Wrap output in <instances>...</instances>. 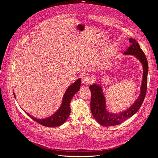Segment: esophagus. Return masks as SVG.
I'll return each instance as SVG.
<instances>
[{
	"label": "esophagus",
	"instance_id": "obj_1",
	"mask_svg": "<svg viewBox=\"0 0 158 158\" xmlns=\"http://www.w3.org/2000/svg\"><path fill=\"white\" fill-rule=\"evenodd\" d=\"M82 84L86 85V84H88L91 82V79L89 77H84L82 79Z\"/></svg>",
	"mask_w": 158,
	"mask_h": 158
}]
</instances>
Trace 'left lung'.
Instances as JSON below:
<instances>
[{"mask_svg":"<svg viewBox=\"0 0 158 158\" xmlns=\"http://www.w3.org/2000/svg\"><path fill=\"white\" fill-rule=\"evenodd\" d=\"M129 41L131 43L130 46L123 52V54L125 55L135 56L141 62L143 69L140 94L132 106L122 112L118 114L110 113L107 110L106 100L100 84L98 85L93 84L89 86V89L91 92L90 109L92 114L95 120L100 125L104 127L119 125L132 117L141 107L146 95L148 73V61L144 52L136 40L129 38Z\"/></svg>","mask_w":158,"mask_h":158,"instance_id":"8db88e82","label":"left lung"}]
</instances>
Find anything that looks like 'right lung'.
<instances>
[{
  "label": "right lung",
  "instance_id": "1",
  "mask_svg": "<svg viewBox=\"0 0 158 158\" xmlns=\"http://www.w3.org/2000/svg\"><path fill=\"white\" fill-rule=\"evenodd\" d=\"M81 79H78L73 84L69 85L65 92L63 99L62 103L60 109L52 115L43 119H38L33 117L28 113L25 112L31 118L38 123L48 127H58L63 125L68 119L71 113L70 102L73 96L77 93L80 89ZM14 97L15 98V94Z\"/></svg>",
  "mask_w": 158,
  "mask_h": 158
}]
</instances>
